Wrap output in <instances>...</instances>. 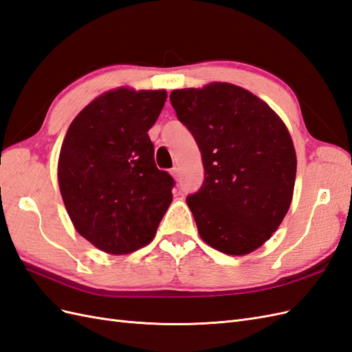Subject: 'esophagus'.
Returning a JSON list of instances; mask_svg holds the SVG:
<instances>
[{
	"mask_svg": "<svg viewBox=\"0 0 352 352\" xmlns=\"http://www.w3.org/2000/svg\"><path fill=\"white\" fill-rule=\"evenodd\" d=\"M170 175H172L175 179H177V177H179V168H177V167L170 168Z\"/></svg>",
	"mask_w": 352,
	"mask_h": 352,
	"instance_id": "1",
	"label": "esophagus"
}]
</instances>
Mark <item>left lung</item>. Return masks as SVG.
Listing matches in <instances>:
<instances>
[{"instance_id": "left-lung-1", "label": "left lung", "mask_w": 352, "mask_h": 352, "mask_svg": "<svg viewBox=\"0 0 352 352\" xmlns=\"http://www.w3.org/2000/svg\"><path fill=\"white\" fill-rule=\"evenodd\" d=\"M201 151L204 180L186 197L199 236L229 255L267 241L289 210L296 155L285 123L250 91L225 82L170 94Z\"/></svg>"}]
</instances>
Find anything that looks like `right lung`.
<instances>
[{
	"label": "right lung",
	"instance_id": "add662e5",
	"mask_svg": "<svg viewBox=\"0 0 352 352\" xmlns=\"http://www.w3.org/2000/svg\"><path fill=\"white\" fill-rule=\"evenodd\" d=\"M166 91H109L74 119L61 145L58 185L74 228L109 254L150 243L173 199L175 179L154 162L148 131Z\"/></svg>",
	"mask_w": 352,
	"mask_h": 352
}]
</instances>
